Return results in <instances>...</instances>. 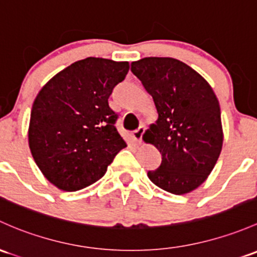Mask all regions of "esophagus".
Here are the masks:
<instances>
[{
    "label": "esophagus",
    "mask_w": 257,
    "mask_h": 257,
    "mask_svg": "<svg viewBox=\"0 0 257 257\" xmlns=\"http://www.w3.org/2000/svg\"><path fill=\"white\" fill-rule=\"evenodd\" d=\"M144 126H139V128L136 129V131L132 133V137H133V139L136 140L137 143H140L142 142V138H143V134H144Z\"/></svg>",
    "instance_id": "1"
}]
</instances>
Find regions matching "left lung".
<instances>
[{
  "label": "left lung",
  "instance_id": "obj_1",
  "mask_svg": "<svg viewBox=\"0 0 257 257\" xmlns=\"http://www.w3.org/2000/svg\"><path fill=\"white\" fill-rule=\"evenodd\" d=\"M132 72L153 96L159 118L144 140L161 153V164L148 172L151 182L174 194L188 193L206 181L223 145L220 107L198 72L172 58H144Z\"/></svg>",
  "mask_w": 257,
  "mask_h": 257
}]
</instances>
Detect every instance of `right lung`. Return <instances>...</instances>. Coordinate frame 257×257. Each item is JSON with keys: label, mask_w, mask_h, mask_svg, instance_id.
Listing matches in <instances>:
<instances>
[{"label": "right lung", "mask_w": 257, "mask_h": 257, "mask_svg": "<svg viewBox=\"0 0 257 257\" xmlns=\"http://www.w3.org/2000/svg\"><path fill=\"white\" fill-rule=\"evenodd\" d=\"M128 71V61L86 58L56 74L38 93L29 148L40 171L60 190L92 185L126 147L108 98Z\"/></svg>", "instance_id": "right-lung-1"}]
</instances>
